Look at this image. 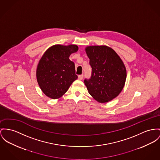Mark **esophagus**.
I'll return each mask as SVG.
<instances>
[{
  "instance_id": "obj_1",
  "label": "esophagus",
  "mask_w": 160,
  "mask_h": 160,
  "mask_svg": "<svg viewBox=\"0 0 160 160\" xmlns=\"http://www.w3.org/2000/svg\"><path fill=\"white\" fill-rule=\"evenodd\" d=\"M78 79L79 80H82L83 79V75H80L78 76Z\"/></svg>"
}]
</instances>
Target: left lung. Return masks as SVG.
<instances>
[{
    "label": "left lung",
    "instance_id": "8db88e82",
    "mask_svg": "<svg viewBox=\"0 0 160 160\" xmlns=\"http://www.w3.org/2000/svg\"><path fill=\"white\" fill-rule=\"evenodd\" d=\"M85 52L90 59L92 75L85 79L88 93L98 102H107L122 91L126 79V69L121 59L106 45L88 46Z\"/></svg>",
    "mask_w": 160,
    "mask_h": 160
}]
</instances>
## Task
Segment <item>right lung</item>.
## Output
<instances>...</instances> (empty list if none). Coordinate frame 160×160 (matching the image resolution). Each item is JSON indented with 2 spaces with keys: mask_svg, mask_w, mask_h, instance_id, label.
<instances>
[{
  "mask_svg": "<svg viewBox=\"0 0 160 160\" xmlns=\"http://www.w3.org/2000/svg\"><path fill=\"white\" fill-rule=\"evenodd\" d=\"M76 45H54L43 54L36 70L38 84L43 93L52 99H58L67 92L78 78L70 54L76 52Z\"/></svg>",
  "mask_w": 160,
  "mask_h": 160,
  "instance_id": "1",
  "label": "right lung"
}]
</instances>
